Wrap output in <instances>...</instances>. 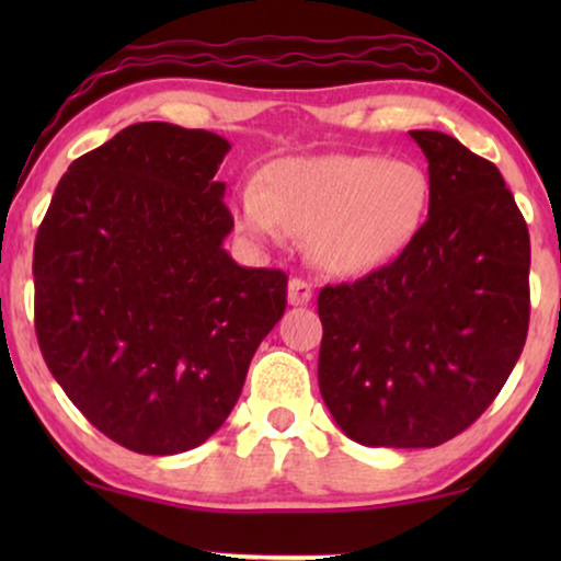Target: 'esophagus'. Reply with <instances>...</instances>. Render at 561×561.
I'll list each match as a JSON object with an SVG mask.
<instances>
[{
  "mask_svg": "<svg viewBox=\"0 0 561 561\" xmlns=\"http://www.w3.org/2000/svg\"><path fill=\"white\" fill-rule=\"evenodd\" d=\"M311 296H313L311 283H306L304 278L288 280V304L290 306H306L311 301Z\"/></svg>",
  "mask_w": 561,
  "mask_h": 561,
  "instance_id": "1",
  "label": "esophagus"
}]
</instances>
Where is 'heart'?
Instances as JSON below:
<instances>
[{"label": "heart", "instance_id": "heart-1", "mask_svg": "<svg viewBox=\"0 0 561 561\" xmlns=\"http://www.w3.org/2000/svg\"><path fill=\"white\" fill-rule=\"evenodd\" d=\"M432 194V179L413 160L347 152L280 158L265 168L263 181L237 191L232 219L250 242L306 234L324 271L367 275L419 240Z\"/></svg>", "mask_w": 561, "mask_h": 561}]
</instances>
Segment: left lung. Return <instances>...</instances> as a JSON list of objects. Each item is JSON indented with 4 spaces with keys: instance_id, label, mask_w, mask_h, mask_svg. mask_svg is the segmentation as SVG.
Segmentation results:
<instances>
[{
    "instance_id": "obj_1",
    "label": "left lung",
    "mask_w": 561,
    "mask_h": 561,
    "mask_svg": "<svg viewBox=\"0 0 561 561\" xmlns=\"http://www.w3.org/2000/svg\"><path fill=\"white\" fill-rule=\"evenodd\" d=\"M432 211L393 263L319 294V390L365 447H439L493 403L528 332L531 242L497 168L411 129Z\"/></svg>"
}]
</instances>
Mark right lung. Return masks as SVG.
<instances>
[{
	"instance_id": "add662e5",
	"label": "right lung",
	"mask_w": 561,
	"mask_h": 561,
	"mask_svg": "<svg viewBox=\"0 0 561 561\" xmlns=\"http://www.w3.org/2000/svg\"><path fill=\"white\" fill-rule=\"evenodd\" d=\"M225 137L125 127L68 165L37 229L35 332L76 409L137 455L204 444L286 311L280 271L237 265Z\"/></svg>"
}]
</instances>
